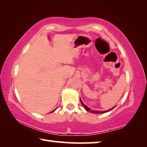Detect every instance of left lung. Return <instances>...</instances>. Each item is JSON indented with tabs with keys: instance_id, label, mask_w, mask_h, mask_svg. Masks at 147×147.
Returning a JSON list of instances; mask_svg holds the SVG:
<instances>
[{
	"instance_id": "1",
	"label": "left lung",
	"mask_w": 147,
	"mask_h": 147,
	"mask_svg": "<svg viewBox=\"0 0 147 147\" xmlns=\"http://www.w3.org/2000/svg\"><path fill=\"white\" fill-rule=\"evenodd\" d=\"M80 102H81L83 106L84 107V108H85V109H86L87 111H90V113H95V114H100V113H106V112H108V111L111 110V109H113L115 107V106H114V107H113V108H111V109H109V110H107V111H96V110H93V109H91V108H88V106H86L85 105V104H84L83 103V102L82 101L81 98H80Z\"/></svg>"
}]
</instances>
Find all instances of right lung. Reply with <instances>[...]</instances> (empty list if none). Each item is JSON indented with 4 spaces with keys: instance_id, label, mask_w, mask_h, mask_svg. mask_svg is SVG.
<instances>
[{
    "instance_id": "add662e5",
    "label": "right lung",
    "mask_w": 147,
    "mask_h": 147,
    "mask_svg": "<svg viewBox=\"0 0 147 147\" xmlns=\"http://www.w3.org/2000/svg\"><path fill=\"white\" fill-rule=\"evenodd\" d=\"M55 109H54V110H53V111H55Z\"/></svg>"
}]
</instances>
